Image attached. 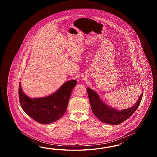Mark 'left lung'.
<instances>
[{
  "instance_id": "1",
  "label": "left lung",
  "mask_w": 157,
  "mask_h": 157,
  "mask_svg": "<svg viewBox=\"0 0 157 157\" xmlns=\"http://www.w3.org/2000/svg\"><path fill=\"white\" fill-rule=\"evenodd\" d=\"M91 110L96 117L105 124L117 125L127 120L132 116L139 106L143 93L133 106L124 110H118L110 107L100 99L98 94L89 87L87 88Z\"/></svg>"
}]
</instances>
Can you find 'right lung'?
I'll use <instances>...</instances> for the list:
<instances>
[{"mask_svg":"<svg viewBox=\"0 0 157 157\" xmlns=\"http://www.w3.org/2000/svg\"><path fill=\"white\" fill-rule=\"evenodd\" d=\"M76 80L67 81L53 94L48 97L30 98L22 91L20 83L18 95L21 106L26 113L41 124H51L60 119L67 109Z\"/></svg>","mask_w":157,"mask_h":157,"instance_id":"right-lung-1","label":"right lung"}]
</instances>
